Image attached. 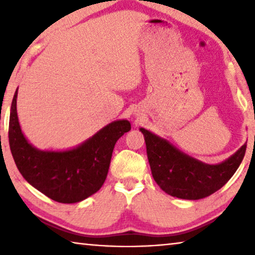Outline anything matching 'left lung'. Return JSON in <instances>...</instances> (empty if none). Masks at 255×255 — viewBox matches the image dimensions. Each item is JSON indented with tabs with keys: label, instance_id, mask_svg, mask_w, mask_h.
I'll return each instance as SVG.
<instances>
[{
	"label": "left lung",
	"instance_id": "1",
	"mask_svg": "<svg viewBox=\"0 0 255 255\" xmlns=\"http://www.w3.org/2000/svg\"><path fill=\"white\" fill-rule=\"evenodd\" d=\"M143 132L152 175L159 188L172 197L187 200L206 198L227 183L247 150V144L218 164H207L176 148L169 140L145 128Z\"/></svg>",
	"mask_w": 255,
	"mask_h": 255
}]
</instances>
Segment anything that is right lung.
Here are the masks:
<instances>
[{"label": "right lung", "mask_w": 255, "mask_h": 255, "mask_svg": "<svg viewBox=\"0 0 255 255\" xmlns=\"http://www.w3.org/2000/svg\"><path fill=\"white\" fill-rule=\"evenodd\" d=\"M16 90L8 123V143L15 165L33 188L62 204H75L96 193L105 183L117 140L131 129L126 119L116 120L76 147L41 150L21 130Z\"/></svg>", "instance_id": "right-lung-1"}]
</instances>
